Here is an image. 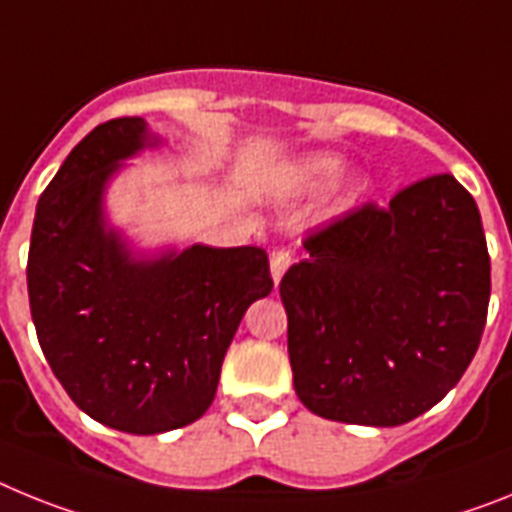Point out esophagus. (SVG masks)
I'll return each instance as SVG.
<instances>
[{"label":"esophagus","instance_id":"esophagus-1","mask_svg":"<svg viewBox=\"0 0 512 512\" xmlns=\"http://www.w3.org/2000/svg\"><path fill=\"white\" fill-rule=\"evenodd\" d=\"M291 252L288 250H273V255H270V275H273V283L275 286H278V283H281V278H283V273H286L288 270V265H291Z\"/></svg>","mask_w":512,"mask_h":512}]
</instances>
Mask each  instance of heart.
Masks as SVG:
<instances>
[{"label":"heart","mask_w":512,"mask_h":512,"mask_svg":"<svg viewBox=\"0 0 512 512\" xmlns=\"http://www.w3.org/2000/svg\"><path fill=\"white\" fill-rule=\"evenodd\" d=\"M342 159L332 151H311L306 157L296 159L286 172V188L293 195H309L327 185L330 179V190L324 198L327 211L337 213L342 208H348L350 203L363 193L366 182L358 172H340Z\"/></svg>","instance_id":"obj_1"}]
</instances>
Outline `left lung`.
I'll use <instances>...</instances> for the list:
<instances>
[{"label": "left lung", "instance_id": "obj_1", "mask_svg": "<svg viewBox=\"0 0 512 512\" xmlns=\"http://www.w3.org/2000/svg\"><path fill=\"white\" fill-rule=\"evenodd\" d=\"M288 268L293 386L306 410L394 428L459 384L482 340L490 255L482 216L453 175L399 190L304 239Z\"/></svg>", "mask_w": 512, "mask_h": 512}]
</instances>
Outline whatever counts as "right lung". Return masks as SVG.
Returning a JSON list of instances; mask_svg holds the SVG:
<instances>
[{"label": "right lung", "instance_id": "obj_1", "mask_svg": "<svg viewBox=\"0 0 512 512\" xmlns=\"http://www.w3.org/2000/svg\"><path fill=\"white\" fill-rule=\"evenodd\" d=\"M144 118H115L79 141L43 190L28 296L48 366L79 410L133 435L185 428L211 407L231 337L273 291L260 247L133 257L102 211L123 159L157 146Z\"/></svg>", "mask_w": 512, "mask_h": 512}]
</instances>
